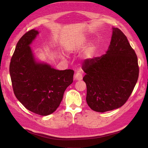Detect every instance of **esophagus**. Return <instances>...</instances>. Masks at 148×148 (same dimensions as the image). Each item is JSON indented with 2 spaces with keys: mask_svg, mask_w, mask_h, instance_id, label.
Instances as JSON below:
<instances>
[{
  "mask_svg": "<svg viewBox=\"0 0 148 148\" xmlns=\"http://www.w3.org/2000/svg\"><path fill=\"white\" fill-rule=\"evenodd\" d=\"M83 79V74L81 72H77V73L76 74L75 76V79L76 80H81Z\"/></svg>",
  "mask_w": 148,
  "mask_h": 148,
  "instance_id": "obj_1",
  "label": "esophagus"
}]
</instances>
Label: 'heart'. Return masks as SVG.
I'll return each instance as SVG.
<instances>
[{
  "instance_id": "1",
  "label": "heart",
  "mask_w": 148,
  "mask_h": 148,
  "mask_svg": "<svg viewBox=\"0 0 148 148\" xmlns=\"http://www.w3.org/2000/svg\"><path fill=\"white\" fill-rule=\"evenodd\" d=\"M77 45H79V43H76V42H74V43H72V46H76ZM86 57H90L91 56H92V52L91 51H88V52L86 54Z\"/></svg>"
}]
</instances>
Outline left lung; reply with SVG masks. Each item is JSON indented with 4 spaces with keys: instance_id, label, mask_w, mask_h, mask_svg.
<instances>
[{
    "instance_id": "1",
    "label": "left lung",
    "mask_w": 148,
    "mask_h": 148,
    "mask_svg": "<svg viewBox=\"0 0 148 148\" xmlns=\"http://www.w3.org/2000/svg\"><path fill=\"white\" fill-rule=\"evenodd\" d=\"M86 102L92 110L103 112L120 108L132 93L139 77L137 56L121 30L112 28L108 50L100 57L83 64Z\"/></svg>"
}]
</instances>
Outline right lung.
I'll use <instances>...</instances> for the list:
<instances>
[{
    "label": "right lung",
    "mask_w": 148,
    "mask_h": 148,
    "mask_svg": "<svg viewBox=\"0 0 148 148\" xmlns=\"http://www.w3.org/2000/svg\"><path fill=\"white\" fill-rule=\"evenodd\" d=\"M39 32L28 31L18 42L9 72L14 95L25 108L40 116L55 112L66 88L73 82L71 69L58 71L36 61L30 45Z\"/></svg>",
    "instance_id": "1"
}]
</instances>
